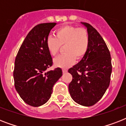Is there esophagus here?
I'll use <instances>...</instances> for the list:
<instances>
[{"instance_id":"esophagus-1","label":"esophagus","mask_w":126,"mask_h":126,"mask_svg":"<svg viewBox=\"0 0 126 126\" xmlns=\"http://www.w3.org/2000/svg\"><path fill=\"white\" fill-rule=\"evenodd\" d=\"M62 71H63V73H67V69H63V70H62Z\"/></svg>"}]
</instances>
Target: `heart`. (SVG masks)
Masks as SVG:
<instances>
[{"mask_svg":"<svg viewBox=\"0 0 126 126\" xmlns=\"http://www.w3.org/2000/svg\"><path fill=\"white\" fill-rule=\"evenodd\" d=\"M64 46L65 54L53 61L56 67L67 69L75 63L76 58L82 59L86 55L90 46V36L86 29L66 25L57 29L55 37L49 36L46 47L52 56L59 53L61 46Z\"/></svg>","mask_w":126,"mask_h":126,"instance_id":"b5f03b06","label":"heart"}]
</instances>
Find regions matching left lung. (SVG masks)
Listing matches in <instances>:
<instances>
[{
	"mask_svg": "<svg viewBox=\"0 0 126 126\" xmlns=\"http://www.w3.org/2000/svg\"><path fill=\"white\" fill-rule=\"evenodd\" d=\"M81 23L87 29L90 46L81 61L68 71L73 76L69 91L76 103L90 107L101 99L109 86L111 57L105 42L97 31L89 23Z\"/></svg>",
	"mask_w": 126,
	"mask_h": 126,
	"instance_id": "obj_1",
	"label": "left lung"
}]
</instances>
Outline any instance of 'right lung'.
Returning a JSON list of instances; mask_svg holds the SVG:
<instances>
[{
    "mask_svg": "<svg viewBox=\"0 0 126 126\" xmlns=\"http://www.w3.org/2000/svg\"><path fill=\"white\" fill-rule=\"evenodd\" d=\"M56 23L35 26L25 38L15 60L14 85L25 103L40 107L49 100L53 85L62 76L61 68L46 72L52 58L46 47L50 31Z\"/></svg>",
    "mask_w": 126,
    "mask_h": 126,
    "instance_id": "add662e5",
    "label": "right lung"
}]
</instances>
